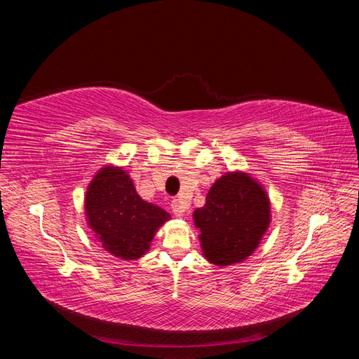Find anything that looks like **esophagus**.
I'll list each match as a JSON object with an SVG mask.
<instances>
[{
	"mask_svg": "<svg viewBox=\"0 0 359 359\" xmlns=\"http://www.w3.org/2000/svg\"><path fill=\"white\" fill-rule=\"evenodd\" d=\"M170 208H172V212H173V215L177 217V219H182V217H184V212H186V206H184L178 199L172 201V203H170Z\"/></svg>",
	"mask_w": 359,
	"mask_h": 359,
	"instance_id": "obj_1",
	"label": "esophagus"
}]
</instances>
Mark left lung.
Here are the masks:
<instances>
[{"label": "left lung", "instance_id": "1", "mask_svg": "<svg viewBox=\"0 0 359 359\" xmlns=\"http://www.w3.org/2000/svg\"><path fill=\"white\" fill-rule=\"evenodd\" d=\"M203 257L215 266L244 262L271 224L266 189L247 170H229L211 186L202 208L193 211Z\"/></svg>", "mask_w": 359, "mask_h": 359}]
</instances>
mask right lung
Returning a JSON list of instances; mask_svg holds the SVG:
<instances>
[{
	"label": "right lung",
	"mask_w": 359,
	"mask_h": 359,
	"mask_svg": "<svg viewBox=\"0 0 359 359\" xmlns=\"http://www.w3.org/2000/svg\"><path fill=\"white\" fill-rule=\"evenodd\" d=\"M85 220L94 238L112 256L136 260L147 255L156 232L170 214L139 196L123 166L97 170L83 199Z\"/></svg>",
	"instance_id": "obj_1"
}]
</instances>
